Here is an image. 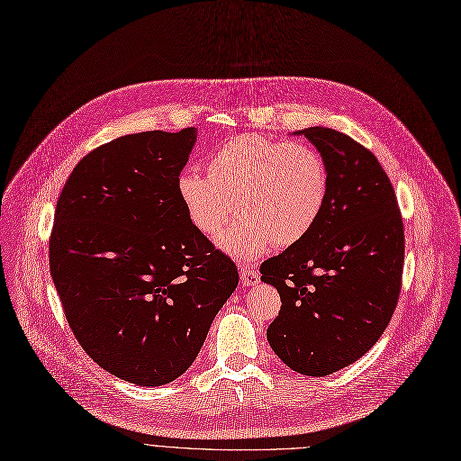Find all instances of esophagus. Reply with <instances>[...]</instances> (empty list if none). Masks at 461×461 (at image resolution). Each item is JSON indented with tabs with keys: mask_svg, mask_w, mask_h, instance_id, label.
Here are the masks:
<instances>
[{
	"mask_svg": "<svg viewBox=\"0 0 461 461\" xmlns=\"http://www.w3.org/2000/svg\"><path fill=\"white\" fill-rule=\"evenodd\" d=\"M240 278L243 286H257L260 282V273L251 266H243L240 271Z\"/></svg>",
	"mask_w": 461,
	"mask_h": 461,
	"instance_id": "34e87169",
	"label": "esophagus"
}]
</instances>
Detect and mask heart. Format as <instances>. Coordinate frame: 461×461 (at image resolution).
<instances>
[{
	"label": "heart",
	"mask_w": 461,
	"mask_h": 461,
	"mask_svg": "<svg viewBox=\"0 0 461 461\" xmlns=\"http://www.w3.org/2000/svg\"><path fill=\"white\" fill-rule=\"evenodd\" d=\"M176 195L190 223L216 236L236 214L241 218L221 238V249L251 260L271 243L290 247L320 220L329 195V169L320 151L306 144L262 134H238L206 158V175L185 169Z\"/></svg>",
	"instance_id": "heart-1"
}]
</instances>
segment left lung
Returning <instances> with one entry per match:
<instances>
[{
	"mask_svg": "<svg viewBox=\"0 0 461 461\" xmlns=\"http://www.w3.org/2000/svg\"><path fill=\"white\" fill-rule=\"evenodd\" d=\"M329 169V195L313 229L260 266L282 306L267 341L290 369L325 376L362 358L395 312L404 225L392 181L350 136L308 127Z\"/></svg>",
	"mask_w": 461,
	"mask_h": 461,
	"instance_id": "1",
	"label": "left lung"
}]
</instances>
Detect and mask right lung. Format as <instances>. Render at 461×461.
Here are the masks:
<instances>
[{
    "mask_svg": "<svg viewBox=\"0 0 461 461\" xmlns=\"http://www.w3.org/2000/svg\"><path fill=\"white\" fill-rule=\"evenodd\" d=\"M195 140L188 127L99 146L55 208L50 269L69 329L99 367L136 385L179 378L238 286L234 262L176 195Z\"/></svg>",
    "mask_w": 461,
    "mask_h": 461,
    "instance_id": "right-lung-1",
    "label": "right lung"
}]
</instances>
